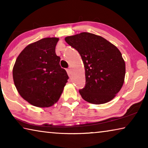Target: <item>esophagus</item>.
I'll return each mask as SVG.
<instances>
[{
	"mask_svg": "<svg viewBox=\"0 0 148 148\" xmlns=\"http://www.w3.org/2000/svg\"><path fill=\"white\" fill-rule=\"evenodd\" d=\"M66 72H67V74H69V76H71V72H72L71 69V68H70V69H66Z\"/></svg>",
	"mask_w": 148,
	"mask_h": 148,
	"instance_id": "esophagus-1",
	"label": "esophagus"
}]
</instances>
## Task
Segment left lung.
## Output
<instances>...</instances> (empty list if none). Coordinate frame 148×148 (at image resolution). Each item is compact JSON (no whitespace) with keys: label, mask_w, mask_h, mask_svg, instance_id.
I'll use <instances>...</instances> for the list:
<instances>
[{"label":"left lung","mask_w":148,"mask_h":148,"mask_svg":"<svg viewBox=\"0 0 148 148\" xmlns=\"http://www.w3.org/2000/svg\"><path fill=\"white\" fill-rule=\"evenodd\" d=\"M65 41L79 52L86 71V86L79 92L85 101L95 104L113 99L121 89L125 63L119 50L102 36L82 32Z\"/></svg>","instance_id":"obj_1"}]
</instances>
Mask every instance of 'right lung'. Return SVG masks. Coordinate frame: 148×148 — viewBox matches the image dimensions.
I'll use <instances>...</instances> for the list:
<instances>
[{"mask_svg": "<svg viewBox=\"0 0 148 148\" xmlns=\"http://www.w3.org/2000/svg\"><path fill=\"white\" fill-rule=\"evenodd\" d=\"M58 38H45L27 46L15 62L13 79L19 95L37 107L58 101L69 76L56 53Z\"/></svg>", "mask_w": 148, "mask_h": 148, "instance_id": "add662e5", "label": "right lung"}]
</instances>
